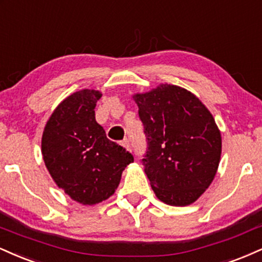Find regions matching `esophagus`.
Masks as SVG:
<instances>
[{
  "instance_id": "obj_1",
  "label": "esophagus",
  "mask_w": 262,
  "mask_h": 262,
  "mask_svg": "<svg viewBox=\"0 0 262 262\" xmlns=\"http://www.w3.org/2000/svg\"><path fill=\"white\" fill-rule=\"evenodd\" d=\"M122 146H124L125 148L127 149V150H131V149H132V148H131V143H130V141H128L127 138H125V140L122 141Z\"/></svg>"
}]
</instances>
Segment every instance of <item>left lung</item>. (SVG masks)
<instances>
[{
  "label": "left lung",
  "mask_w": 262,
  "mask_h": 262,
  "mask_svg": "<svg viewBox=\"0 0 262 262\" xmlns=\"http://www.w3.org/2000/svg\"><path fill=\"white\" fill-rule=\"evenodd\" d=\"M132 98L146 135L142 164L153 191L167 205H191L220 165L222 138L213 116L195 94L174 84Z\"/></svg>",
  "instance_id": "obj_1"
}]
</instances>
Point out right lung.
Returning <instances> with one entry per match:
<instances>
[{
  "label": "right lung",
  "mask_w": 262,
  "mask_h": 262,
  "mask_svg": "<svg viewBox=\"0 0 262 262\" xmlns=\"http://www.w3.org/2000/svg\"><path fill=\"white\" fill-rule=\"evenodd\" d=\"M101 93L82 89L58 104L46 122L41 153L56 185L82 205H95L118 189L134 157L106 137L95 121Z\"/></svg>",
  "instance_id": "add662e5"
}]
</instances>
